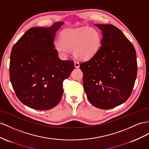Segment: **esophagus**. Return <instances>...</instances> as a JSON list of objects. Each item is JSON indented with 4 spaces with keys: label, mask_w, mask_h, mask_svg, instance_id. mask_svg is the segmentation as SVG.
Masks as SVG:
<instances>
[{
    "label": "esophagus",
    "mask_w": 149,
    "mask_h": 149,
    "mask_svg": "<svg viewBox=\"0 0 149 149\" xmlns=\"http://www.w3.org/2000/svg\"><path fill=\"white\" fill-rule=\"evenodd\" d=\"M74 65H75V68H79V67L80 64H79V62H77V61H75Z\"/></svg>",
    "instance_id": "obj_1"
}]
</instances>
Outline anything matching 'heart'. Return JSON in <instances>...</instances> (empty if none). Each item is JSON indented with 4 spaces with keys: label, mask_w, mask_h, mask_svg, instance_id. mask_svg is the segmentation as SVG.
<instances>
[{
    "label": "heart",
    "mask_w": 149,
    "mask_h": 149,
    "mask_svg": "<svg viewBox=\"0 0 149 149\" xmlns=\"http://www.w3.org/2000/svg\"><path fill=\"white\" fill-rule=\"evenodd\" d=\"M101 43V35L96 29L82 27L64 31L61 39L55 41L54 47L62 58H65L73 49L75 56L87 60L96 54Z\"/></svg>",
    "instance_id": "heart-1"
}]
</instances>
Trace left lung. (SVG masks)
<instances>
[{
  "label": "left lung",
  "instance_id": "left-lung-1",
  "mask_svg": "<svg viewBox=\"0 0 149 149\" xmlns=\"http://www.w3.org/2000/svg\"><path fill=\"white\" fill-rule=\"evenodd\" d=\"M102 31L101 47L80 64L83 86L89 102L100 109L123 104L132 94L137 74L134 47L111 24H95Z\"/></svg>",
  "mask_w": 149,
  "mask_h": 149
}]
</instances>
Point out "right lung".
<instances>
[{
  "label": "right lung",
  "mask_w": 149,
  "mask_h": 149,
  "mask_svg": "<svg viewBox=\"0 0 149 149\" xmlns=\"http://www.w3.org/2000/svg\"><path fill=\"white\" fill-rule=\"evenodd\" d=\"M63 23L30 28L11 50L10 82L17 97L31 108L47 110L58 104L63 82L74 68V61L60 60L54 47L55 33Z\"/></svg>",
  "instance_id": "right-lung-1"
}]
</instances>
